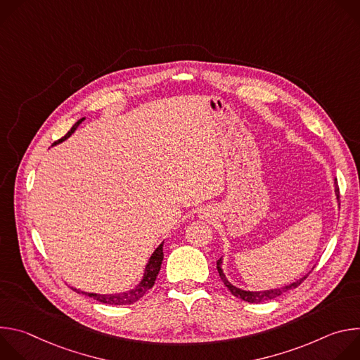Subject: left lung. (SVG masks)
Instances as JSON below:
<instances>
[{
	"label": "left lung",
	"instance_id": "8db88e82",
	"mask_svg": "<svg viewBox=\"0 0 360 360\" xmlns=\"http://www.w3.org/2000/svg\"><path fill=\"white\" fill-rule=\"evenodd\" d=\"M335 193H336V198H338V200H339V186H338L336 182H335ZM221 265H222V258L217 261V268H218V274H219L222 282L225 283V286L231 290V293H232L233 296H236V297H239V299H242V300H245V302H249V303H261V302H265V300L275 299V297L281 296L282 293H285V292H288V290H290V289L297 288V286L307 278V275H306V276H303L302 279H299V281H296V282H293V283H290V285H288V286H283V288H281V289H269V290L250 292V290H243V289H239V288L233 286V285L225 278Z\"/></svg>",
	"mask_w": 360,
	"mask_h": 360
}]
</instances>
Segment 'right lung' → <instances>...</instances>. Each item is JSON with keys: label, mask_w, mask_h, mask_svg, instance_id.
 <instances>
[{"label": "right lung", "mask_w": 360, "mask_h": 360, "mask_svg": "<svg viewBox=\"0 0 360 360\" xmlns=\"http://www.w3.org/2000/svg\"><path fill=\"white\" fill-rule=\"evenodd\" d=\"M85 118H81L78 122L74 124V127L67 132L65 136H63L61 139H58L56 143L58 142H63L65 141L77 128L78 125L84 121ZM162 246H164V242L155 249V252L152 253V256L149 258L148 264H146V268H145V274H143V278L141 281V283L132 289V290H128V292H122V293H115V295H98V293H86V292H82V290H78V289H74L77 293H82V295H86L98 302H102V303H108V304H131V303H135L138 302L152 286L153 283H155V279L160 274V269H161V264L164 261V252H162Z\"/></svg>", "instance_id": "add662e5"}]
</instances>
